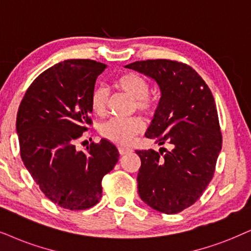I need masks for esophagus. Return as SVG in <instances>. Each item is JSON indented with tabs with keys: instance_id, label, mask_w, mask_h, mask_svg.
<instances>
[{
	"instance_id": "1",
	"label": "esophagus",
	"mask_w": 251,
	"mask_h": 251,
	"mask_svg": "<svg viewBox=\"0 0 251 251\" xmlns=\"http://www.w3.org/2000/svg\"><path fill=\"white\" fill-rule=\"evenodd\" d=\"M118 151H119V154H120V155H125V154L129 153V151H131V149L124 148V147H119Z\"/></svg>"
}]
</instances>
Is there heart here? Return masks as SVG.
<instances>
[{
  "mask_svg": "<svg viewBox=\"0 0 251 251\" xmlns=\"http://www.w3.org/2000/svg\"><path fill=\"white\" fill-rule=\"evenodd\" d=\"M116 87L133 98V110L145 116H153L157 110V100L148 94L151 85L147 78L136 73H127L116 81ZM91 109L97 115H104L109 107V91L104 85L94 88L90 97ZM144 131V123L139 117L110 118L100 124V133L103 138L120 146H127Z\"/></svg>",
  "mask_w": 251,
  "mask_h": 251,
  "instance_id": "heart-1",
  "label": "heart"
}]
</instances>
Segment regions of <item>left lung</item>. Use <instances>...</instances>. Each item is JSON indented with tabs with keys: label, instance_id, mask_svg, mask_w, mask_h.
Returning a JSON list of instances; mask_svg holds the SVG:
<instances>
[{
	"label": "left lung",
	"instance_id": "1",
	"mask_svg": "<svg viewBox=\"0 0 251 251\" xmlns=\"http://www.w3.org/2000/svg\"><path fill=\"white\" fill-rule=\"evenodd\" d=\"M126 68L160 85L162 95L146 136L170 146L160 153L136 151L139 196L158 212L179 213L201 198L214 176L223 134L213 95L191 66L176 60L135 61Z\"/></svg>",
	"mask_w": 251,
	"mask_h": 251
}]
</instances>
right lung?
Returning a JSON list of instances; mask_svg holds the SVG:
<instances>
[{"mask_svg":"<svg viewBox=\"0 0 251 251\" xmlns=\"http://www.w3.org/2000/svg\"><path fill=\"white\" fill-rule=\"evenodd\" d=\"M105 67L90 59L56 63L37 76L18 107L22 161L41 192L66 210L96 205L103 177L118 162V149L105 139L76 151V141L93 126L90 97Z\"/></svg>","mask_w":251,"mask_h":251,"instance_id":"right-lung-1","label":"right lung"}]
</instances>
